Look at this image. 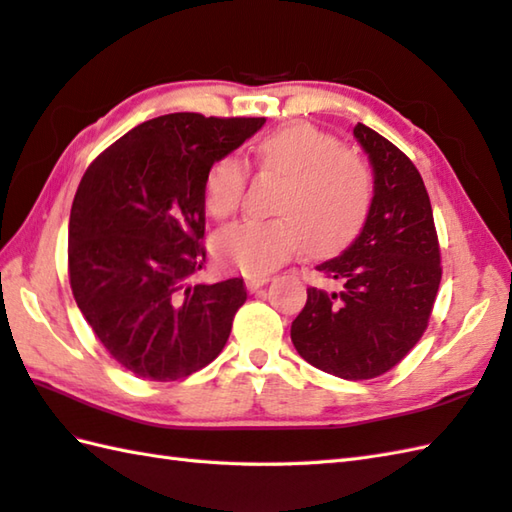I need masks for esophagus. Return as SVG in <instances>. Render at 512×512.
Returning a JSON list of instances; mask_svg holds the SVG:
<instances>
[{"label": "esophagus", "instance_id": "esophagus-1", "mask_svg": "<svg viewBox=\"0 0 512 512\" xmlns=\"http://www.w3.org/2000/svg\"><path fill=\"white\" fill-rule=\"evenodd\" d=\"M268 281H270L268 275H248V277L244 279V284H246V288H248L250 292H255V290H259L262 286H266Z\"/></svg>", "mask_w": 512, "mask_h": 512}]
</instances>
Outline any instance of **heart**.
<instances>
[{
  "label": "heart",
  "instance_id": "obj_1",
  "mask_svg": "<svg viewBox=\"0 0 512 512\" xmlns=\"http://www.w3.org/2000/svg\"><path fill=\"white\" fill-rule=\"evenodd\" d=\"M253 165L281 178L270 220H244L213 239L217 262L244 275H264L310 246L330 253L361 231L374 202V173L341 147V140L310 123H290L250 147ZM246 189V167L220 156L204 176V206L217 220L231 217Z\"/></svg>",
  "mask_w": 512,
  "mask_h": 512
}]
</instances>
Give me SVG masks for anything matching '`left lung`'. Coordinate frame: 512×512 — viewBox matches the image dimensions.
Listing matches in <instances>:
<instances>
[{
	"label": "left lung",
	"mask_w": 512,
	"mask_h": 512,
	"mask_svg": "<svg viewBox=\"0 0 512 512\" xmlns=\"http://www.w3.org/2000/svg\"><path fill=\"white\" fill-rule=\"evenodd\" d=\"M354 136L374 167V202L363 231L317 266L339 290L308 288L290 339L310 365L345 380L396 367L429 325L442 279L429 193L416 165L374 129Z\"/></svg>",
	"instance_id": "8db88e82"
}]
</instances>
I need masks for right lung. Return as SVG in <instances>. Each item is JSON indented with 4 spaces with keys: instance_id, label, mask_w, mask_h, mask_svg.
Masks as SVG:
<instances>
[{
    "instance_id": "1",
    "label": "right lung",
    "mask_w": 512,
    "mask_h": 512,
    "mask_svg": "<svg viewBox=\"0 0 512 512\" xmlns=\"http://www.w3.org/2000/svg\"><path fill=\"white\" fill-rule=\"evenodd\" d=\"M266 118H151L83 173L70 211L76 306L118 365L147 380L187 378L224 350L244 281L193 284L204 268V176Z\"/></svg>"
}]
</instances>
